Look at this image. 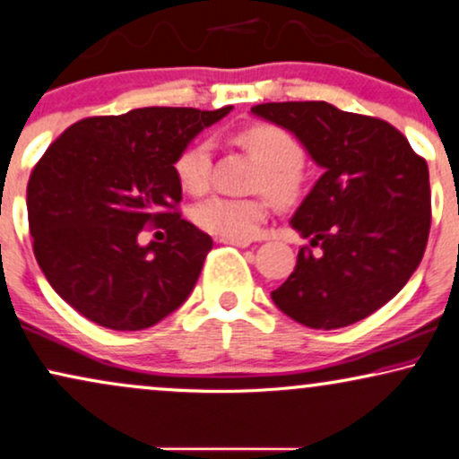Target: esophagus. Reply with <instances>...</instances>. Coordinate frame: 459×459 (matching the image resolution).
I'll return each instance as SVG.
<instances>
[{"mask_svg": "<svg viewBox=\"0 0 459 459\" xmlns=\"http://www.w3.org/2000/svg\"><path fill=\"white\" fill-rule=\"evenodd\" d=\"M219 242L223 244H231V247H240V248H247L251 240H240V238H219Z\"/></svg>", "mask_w": 459, "mask_h": 459, "instance_id": "1", "label": "esophagus"}]
</instances>
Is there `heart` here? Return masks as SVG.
Wrapping results in <instances>:
<instances>
[{"mask_svg":"<svg viewBox=\"0 0 459 459\" xmlns=\"http://www.w3.org/2000/svg\"><path fill=\"white\" fill-rule=\"evenodd\" d=\"M236 143L259 164L253 189L267 192L278 204H293L303 186V147L276 124H253L236 134ZM212 153L208 141H194L177 156L178 183L189 194H204L211 186ZM270 212L265 194L253 198L212 195L194 208L192 219L202 231L219 238H253Z\"/></svg>","mask_w":459,"mask_h":459,"instance_id":"obj_1","label":"heart"}]
</instances>
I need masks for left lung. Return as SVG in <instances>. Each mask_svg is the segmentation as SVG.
<instances>
[{
    "label": "left lung",
    "instance_id": "8db88e82",
    "mask_svg": "<svg viewBox=\"0 0 459 459\" xmlns=\"http://www.w3.org/2000/svg\"><path fill=\"white\" fill-rule=\"evenodd\" d=\"M251 111L290 130L325 169L290 219L309 247L272 290L273 303L309 329L359 323L388 303L424 257L430 234L426 160L392 124L325 100L264 103Z\"/></svg>",
    "mask_w": 459,
    "mask_h": 459
}]
</instances>
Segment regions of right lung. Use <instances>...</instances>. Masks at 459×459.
I'll return each instance as SVG.
<instances>
[{"instance_id":"1","label":"right lung","mask_w":459,"mask_h":459,"mask_svg":"<svg viewBox=\"0 0 459 459\" xmlns=\"http://www.w3.org/2000/svg\"><path fill=\"white\" fill-rule=\"evenodd\" d=\"M231 107H143L75 122L29 177L35 259L50 287L82 316L113 331L153 326L187 299L212 238L181 219L175 162ZM153 224L164 243L147 247Z\"/></svg>"}]
</instances>
